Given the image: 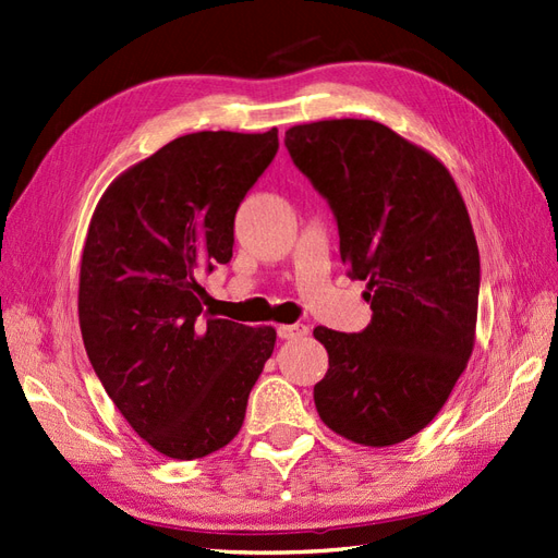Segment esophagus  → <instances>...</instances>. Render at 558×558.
I'll use <instances>...</instances> for the list:
<instances>
[{
	"label": "esophagus",
	"mask_w": 558,
	"mask_h": 558,
	"mask_svg": "<svg viewBox=\"0 0 558 558\" xmlns=\"http://www.w3.org/2000/svg\"><path fill=\"white\" fill-rule=\"evenodd\" d=\"M308 333V327L306 325H278V337L284 339V341H294V339H304Z\"/></svg>",
	"instance_id": "34e87169"
}]
</instances>
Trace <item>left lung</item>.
Segmentation results:
<instances>
[{
    "label": "left lung",
    "instance_id": "8db88e82",
    "mask_svg": "<svg viewBox=\"0 0 558 558\" xmlns=\"http://www.w3.org/2000/svg\"><path fill=\"white\" fill-rule=\"evenodd\" d=\"M284 145L329 201L374 311L360 333L313 329L329 355L315 409L350 441L392 447L437 416L472 355L480 250L465 201L435 154L378 121L292 125Z\"/></svg>",
    "mask_w": 558,
    "mask_h": 558
}]
</instances>
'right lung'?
Here are the masks:
<instances>
[{
	"mask_svg": "<svg viewBox=\"0 0 558 558\" xmlns=\"http://www.w3.org/2000/svg\"><path fill=\"white\" fill-rule=\"evenodd\" d=\"M278 131H201L123 170L90 217L78 327L111 402L151 449L210 456L241 433L274 327L203 313L196 276L233 254V219Z\"/></svg>",
	"mask_w": 558,
	"mask_h": 558,
	"instance_id": "1",
	"label": "right lung"
}]
</instances>
